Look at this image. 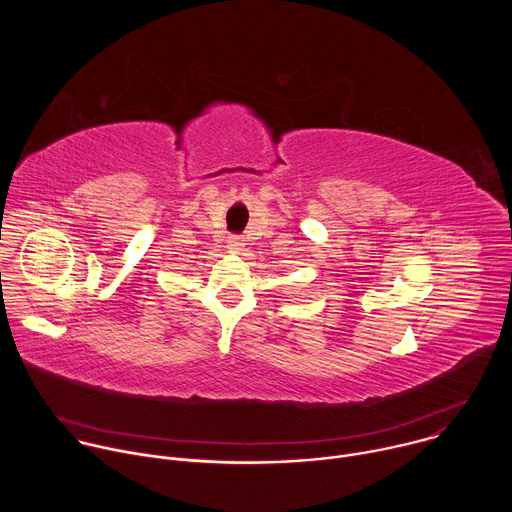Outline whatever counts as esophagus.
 Returning <instances> with one entry per match:
<instances>
[{
  "instance_id": "obj_1",
  "label": "esophagus",
  "mask_w": 512,
  "mask_h": 512,
  "mask_svg": "<svg viewBox=\"0 0 512 512\" xmlns=\"http://www.w3.org/2000/svg\"><path fill=\"white\" fill-rule=\"evenodd\" d=\"M229 247L235 249V251H241V249L245 247V243H243L241 237H231V239H229Z\"/></svg>"
}]
</instances>
